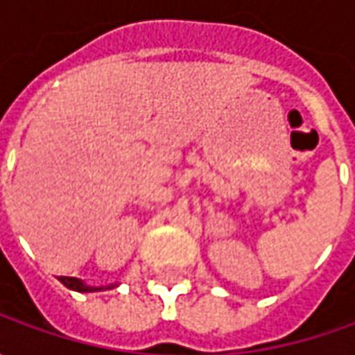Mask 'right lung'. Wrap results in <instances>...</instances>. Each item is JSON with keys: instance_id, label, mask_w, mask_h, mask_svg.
I'll return each mask as SVG.
<instances>
[{"instance_id": "obj_1", "label": "right lung", "mask_w": 355, "mask_h": 355, "mask_svg": "<svg viewBox=\"0 0 355 355\" xmlns=\"http://www.w3.org/2000/svg\"><path fill=\"white\" fill-rule=\"evenodd\" d=\"M67 286V288H71V291H76V293H96V291H104L103 286H87L83 280H78V279H73V277H61L59 279ZM108 288V286H106Z\"/></svg>"}]
</instances>
